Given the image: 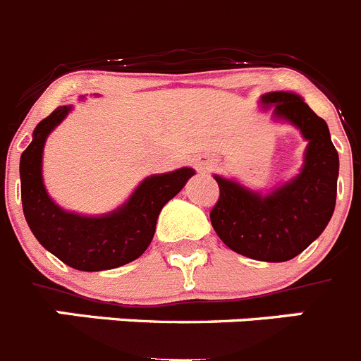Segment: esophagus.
I'll use <instances>...</instances> for the list:
<instances>
[{"label": "esophagus", "mask_w": 361, "mask_h": 361, "mask_svg": "<svg viewBox=\"0 0 361 361\" xmlns=\"http://www.w3.org/2000/svg\"><path fill=\"white\" fill-rule=\"evenodd\" d=\"M195 168H197L200 173H207V171L213 170V163L207 161V159H198L197 163H195Z\"/></svg>", "instance_id": "34e87169"}]
</instances>
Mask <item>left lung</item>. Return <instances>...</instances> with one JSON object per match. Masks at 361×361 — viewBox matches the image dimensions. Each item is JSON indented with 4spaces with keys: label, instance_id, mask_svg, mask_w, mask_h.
Instances as JSON below:
<instances>
[{
    "label": "left lung",
    "instance_id": "left-lung-1",
    "mask_svg": "<svg viewBox=\"0 0 361 361\" xmlns=\"http://www.w3.org/2000/svg\"><path fill=\"white\" fill-rule=\"evenodd\" d=\"M274 107L276 120L297 127L308 141L299 173L261 195L236 180L214 175L220 198L211 209V224L220 240L250 259L281 263L295 257L322 234L336 204L338 152L327 123L295 92L274 91L261 97Z\"/></svg>",
    "mask_w": 361,
    "mask_h": 361
}]
</instances>
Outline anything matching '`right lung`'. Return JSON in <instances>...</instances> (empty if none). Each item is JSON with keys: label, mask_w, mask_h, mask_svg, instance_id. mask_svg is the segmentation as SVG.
Returning a JSON list of instances; mask_svg holds the SVG:
<instances>
[{"label": "right lung", "mask_w": 361, "mask_h": 361, "mask_svg": "<svg viewBox=\"0 0 361 361\" xmlns=\"http://www.w3.org/2000/svg\"><path fill=\"white\" fill-rule=\"evenodd\" d=\"M71 111L57 107L35 127L32 143L21 154V200L28 227L46 250L82 272L118 269L137 259L150 245L155 224L168 200L183 190L193 168L150 175L125 204L102 216L69 213L53 202L42 183V150L49 132Z\"/></svg>", "instance_id": "obj_1"}]
</instances>
